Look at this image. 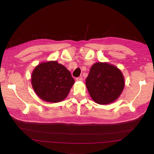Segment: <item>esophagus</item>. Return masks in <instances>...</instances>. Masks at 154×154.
Listing matches in <instances>:
<instances>
[{
    "mask_svg": "<svg viewBox=\"0 0 154 154\" xmlns=\"http://www.w3.org/2000/svg\"><path fill=\"white\" fill-rule=\"evenodd\" d=\"M76 81H82L83 79H82V77H77L75 79Z\"/></svg>",
    "mask_w": 154,
    "mask_h": 154,
    "instance_id": "34e87169",
    "label": "esophagus"
}]
</instances>
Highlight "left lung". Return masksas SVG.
Listing matches in <instances>:
<instances>
[{
    "instance_id": "8db88e82",
    "label": "left lung",
    "mask_w": 154,
    "mask_h": 154,
    "mask_svg": "<svg viewBox=\"0 0 154 154\" xmlns=\"http://www.w3.org/2000/svg\"><path fill=\"white\" fill-rule=\"evenodd\" d=\"M85 85L92 100L100 105L115 102L122 94L124 77L121 70L107 62H97L91 67Z\"/></svg>"
}]
</instances>
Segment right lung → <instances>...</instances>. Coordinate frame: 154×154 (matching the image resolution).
Returning a JSON list of instances; mask_svg holds the SVG:
<instances>
[{"instance_id":"obj_1","label":"right lung","mask_w":154,"mask_h":154,"mask_svg":"<svg viewBox=\"0 0 154 154\" xmlns=\"http://www.w3.org/2000/svg\"><path fill=\"white\" fill-rule=\"evenodd\" d=\"M74 82L67 68L56 60L39 63L31 75L34 91L40 99L47 102L63 100Z\"/></svg>"}]
</instances>
